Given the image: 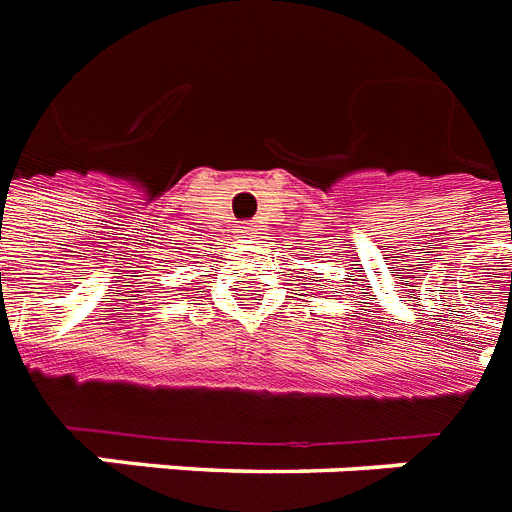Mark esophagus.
<instances>
[{
  "instance_id": "1",
  "label": "esophagus",
  "mask_w": 512,
  "mask_h": 512,
  "mask_svg": "<svg viewBox=\"0 0 512 512\" xmlns=\"http://www.w3.org/2000/svg\"><path fill=\"white\" fill-rule=\"evenodd\" d=\"M239 233H241V236H244V239H249V236H252V228H249V225H241Z\"/></svg>"
}]
</instances>
